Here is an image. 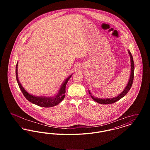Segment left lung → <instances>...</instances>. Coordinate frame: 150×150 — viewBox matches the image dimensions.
Here are the masks:
<instances>
[{
	"instance_id": "left-lung-1",
	"label": "left lung",
	"mask_w": 150,
	"mask_h": 150,
	"mask_svg": "<svg viewBox=\"0 0 150 150\" xmlns=\"http://www.w3.org/2000/svg\"><path fill=\"white\" fill-rule=\"evenodd\" d=\"M128 52L129 54L130 58V65H131V68L130 69H131V71H130V77H129L128 82L127 86H125V89H124V91H122V92H121V93H120L118 96H116L115 97L106 98H98V97H96L93 96L92 94L90 92V91L88 90L89 93L91 95V97L96 102L100 103V104H103V105H107V104L113 103L117 102V100H120L124 96H125L129 91L130 88L132 87V86L133 81V79H134V61H133V56H132L130 50H128Z\"/></svg>"
}]
</instances>
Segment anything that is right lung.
I'll return each mask as SVG.
<instances>
[{
    "mask_svg": "<svg viewBox=\"0 0 150 150\" xmlns=\"http://www.w3.org/2000/svg\"><path fill=\"white\" fill-rule=\"evenodd\" d=\"M17 68H18V62H17L16 67V80L23 96L31 103L40 107H52L58 105L61 101H62V100L64 99L65 97V92H66V86L69 80L71 78L72 74L70 75L69 76H68V78H67L64 80L60 86L58 92L54 96L51 97L36 96L35 95L31 94L28 93L25 89V88L22 86L18 78V72H17L18 69Z\"/></svg>",
    "mask_w": 150,
    "mask_h": 150,
    "instance_id": "right-lung-1",
    "label": "right lung"
}]
</instances>
